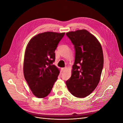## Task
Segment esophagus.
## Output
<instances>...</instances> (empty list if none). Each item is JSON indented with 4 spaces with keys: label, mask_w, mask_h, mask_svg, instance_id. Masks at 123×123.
<instances>
[{
    "label": "esophagus",
    "mask_w": 123,
    "mask_h": 123,
    "mask_svg": "<svg viewBox=\"0 0 123 123\" xmlns=\"http://www.w3.org/2000/svg\"><path fill=\"white\" fill-rule=\"evenodd\" d=\"M67 69V67H64V68H62V71L63 72H64V71H65Z\"/></svg>",
    "instance_id": "34e87169"
}]
</instances>
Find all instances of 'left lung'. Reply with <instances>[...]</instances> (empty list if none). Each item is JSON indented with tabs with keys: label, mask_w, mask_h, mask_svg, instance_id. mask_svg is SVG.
<instances>
[{
	"label": "left lung",
	"mask_w": 123,
	"mask_h": 123,
	"mask_svg": "<svg viewBox=\"0 0 123 123\" xmlns=\"http://www.w3.org/2000/svg\"><path fill=\"white\" fill-rule=\"evenodd\" d=\"M74 45L75 62L72 75L66 84L69 92L78 98L86 97L98 85L104 64L101 44L86 30L66 33Z\"/></svg>",
	"instance_id": "left-lung-1"
}]
</instances>
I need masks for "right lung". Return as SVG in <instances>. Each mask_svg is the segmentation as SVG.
<instances>
[{
  "mask_svg": "<svg viewBox=\"0 0 123 123\" xmlns=\"http://www.w3.org/2000/svg\"><path fill=\"white\" fill-rule=\"evenodd\" d=\"M65 33L46 32L31 39L25 50L23 63L24 78L34 95L39 98L50 93L59 70L53 63L55 51Z\"/></svg>",
  "mask_w": 123,
  "mask_h": 123,
  "instance_id": "obj_1",
  "label": "right lung"
}]
</instances>
